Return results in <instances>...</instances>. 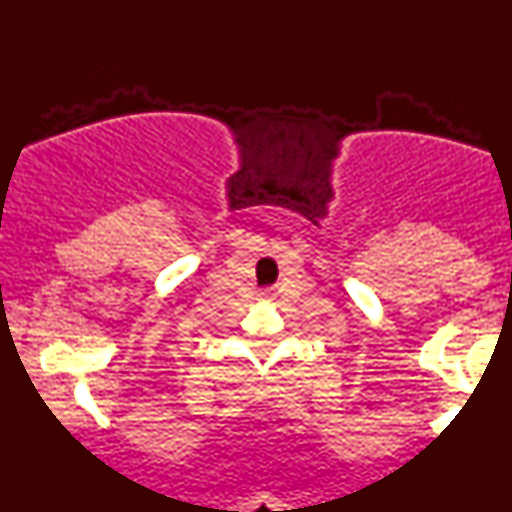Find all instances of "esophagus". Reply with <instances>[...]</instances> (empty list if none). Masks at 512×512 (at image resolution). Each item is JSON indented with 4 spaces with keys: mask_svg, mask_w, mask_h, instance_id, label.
I'll return each instance as SVG.
<instances>
[{
    "mask_svg": "<svg viewBox=\"0 0 512 512\" xmlns=\"http://www.w3.org/2000/svg\"><path fill=\"white\" fill-rule=\"evenodd\" d=\"M259 297H262V299H268V297H270V290H262V292H259Z\"/></svg>",
    "mask_w": 512,
    "mask_h": 512,
    "instance_id": "esophagus-1",
    "label": "esophagus"
}]
</instances>
